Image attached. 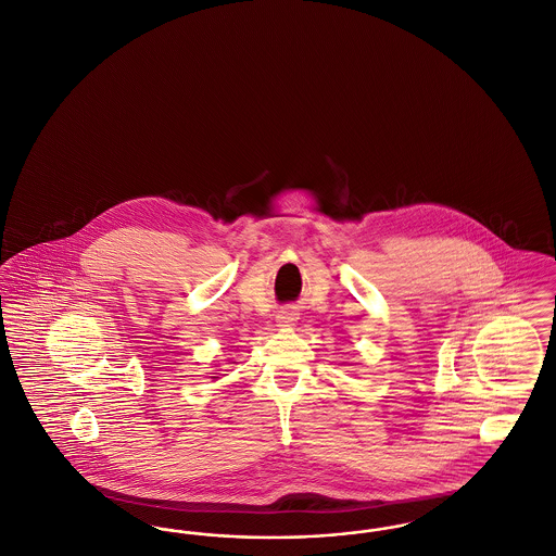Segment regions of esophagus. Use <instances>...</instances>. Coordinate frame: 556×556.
Returning a JSON list of instances; mask_svg holds the SVG:
<instances>
[{
	"mask_svg": "<svg viewBox=\"0 0 556 556\" xmlns=\"http://www.w3.org/2000/svg\"><path fill=\"white\" fill-rule=\"evenodd\" d=\"M298 318H300V312H298V308H293V306H286V308L277 312L279 327H291V325L298 323Z\"/></svg>",
	"mask_w": 556,
	"mask_h": 556,
	"instance_id": "obj_1",
	"label": "esophagus"
}]
</instances>
